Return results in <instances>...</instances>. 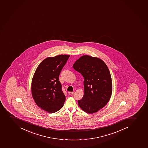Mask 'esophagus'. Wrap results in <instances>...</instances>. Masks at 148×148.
Returning <instances> with one entry per match:
<instances>
[{"label":"esophagus","mask_w":148,"mask_h":148,"mask_svg":"<svg viewBox=\"0 0 148 148\" xmlns=\"http://www.w3.org/2000/svg\"><path fill=\"white\" fill-rule=\"evenodd\" d=\"M74 93V92H68V94L72 95Z\"/></svg>","instance_id":"34e87169"}]
</instances>
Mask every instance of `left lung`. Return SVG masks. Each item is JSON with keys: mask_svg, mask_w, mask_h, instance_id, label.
<instances>
[{"mask_svg": "<svg viewBox=\"0 0 148 148\" xmlns=\"http://www.w3.org/2000/svg\"><path fill=\"white\" fill-rule=\"evenodd\" d=\"M73 67L84 79V94L78 101L79 107L88 114L97 112L111 97L112 82L108 68L102 60L88 55L81 57Z\"/></svg>", "mask_w": 148, "mask_h": 148, "instance_id": "left-lung-1", "label": "left lung"}]
</instances>
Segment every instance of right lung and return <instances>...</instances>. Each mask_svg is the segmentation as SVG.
<instances>
[{"instance_id": "obj_1", "label": "right lung", "mask_w": 148, "mask_h": 148, "mask_svg": "<svg viewBox=\"0 0 148 148\" xmlns=\"http://www.w3.org/2000/svg\"><path fill=\"white\" fill-rule=\"evenodd\" d=\"M69 56L59 55L46 58L34 74L31 88L32 98L40 108L49 113L61 109L66 100L59 77Z\"/></svg>"}]
</instances>
